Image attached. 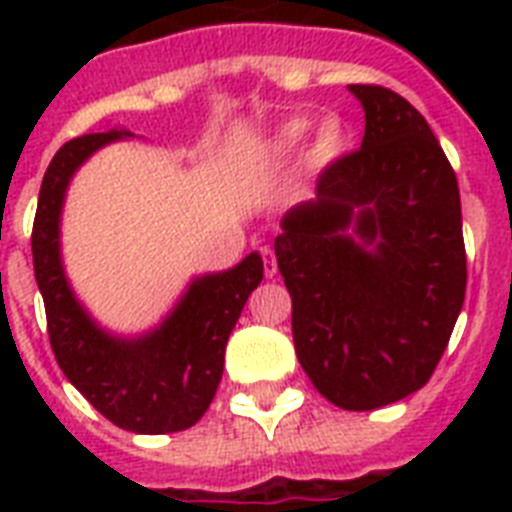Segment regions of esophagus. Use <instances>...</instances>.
Returning a JSON list of instances; mask_svg holds the SVG:
<instances>
[{
  "label": "esophagus",
  "mask_w": 512,
  "mask_h": 512,
  "mask_svg": "<svg viewBox=\"0 0 512 512\" xmlns=\"http://www.w3.org/2000/svg\"><path fill=\"white\" fill-rule=\"evenodd\" d=\"M263 265H265V276H268V279H273V276H276V271H279V265H276V255H273L271 247L263 249Z\"/></svg>",
  "instance_id": "34e87169"
}]
</instances>
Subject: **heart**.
<instances>
[{"label":"heart","mask_w":512,"mask_h":512,"mask_svg":"<svg viewBox=\"0 0 512 512\" xmlns=\"http://www.w3.org/2000/svg\"><path fill=\"white\" fill-rule=\"evenodd\" d=\"M308 132H311V119H305V116L289 119L281 127H276L271 138L260 146L257 159L263 164H284L289 159H295L300 154V148L305 146ZM342 146H345V127H342L340 119L329 116L313 132L308 159H311L313 167H327V164H332L340 156Z\"/></svg>","instance_id":"1"}]
</instances>
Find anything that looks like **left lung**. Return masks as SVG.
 <instances>
[{
    "label": "left lung",
    "mask_w": 512,
    "mask_h": 512,
    "mask_svg": "<svg viewBox=\"0 0 512 512\" xmlns=\"http://www.w3.org/2000/svg\"><path fill=\"white\" fill-rule=\"evenodd\" d=\"M361 148L321 172L273 241L300 366L348 412L430 380L465 303L460 188L425 116L398 92L348 84Z\"/></svg>",
    "instance_id": "left-lung-1"
}]
</instances>
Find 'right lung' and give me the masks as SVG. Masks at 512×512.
I'll return each mask as SVG.
<instances>
[{"instance_id": "right-lung-1", "label": "right lung", "mask_w": 512, "mask_h": 512, "mask_svg": "<svg viewBox=\"0 0 512 512\" xmlns=\"http://www.w3.org/2000/svg\"><path fill=\"white\" fill-rule=\"evenodd\" d=\"M119 138H130V132L82 135L52 156L31 231L34 276L52 353L71 385L119 428L159 436L196 425L212 404L228 337L263 281V257L252 252L228 271L193 279L170 316L146 335L116 337L98 327L63 271L60 212L74 172Z\"/></svg>"}]
</instances>
